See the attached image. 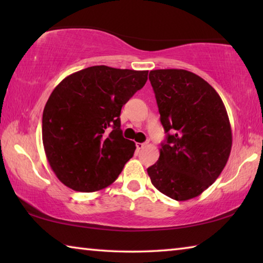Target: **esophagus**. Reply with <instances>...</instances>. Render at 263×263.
<instances>
[{"label":"esophagus","instance_id":"1","mask_svg":"<svg viewBox=\"0 0 263 263\" xmlns=\"http://www.w3.org/2000/svg\"><path fill=\"white\" fill-rule=\"evenodd\" d=\"M146 142H138V144L136 145L137 146V149H142L144 147H146Z\"/></svg>","mask_w":263,"mask_h":263}]
</instances>
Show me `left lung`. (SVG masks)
I'll use <instances>...</instances> for the list:
<instances>
[{
	"instance_id": "1",
	"label": "left lung",
	"mask_w": 263,
	"mask_h": 263,
	"mask_svg": "<svg viewBox=\"0 0 263 263\" xmlns=\"http://www.w3.org/2000/svg\"><path fill=\"white\" fill-rule=\"evenodd\" d=\"M149 81L167 138L148 176L160 193L188 201L208 189L226 166L232 148L228 111L215 89L189 70H151Z\"/></svg>"
}]
</instances>
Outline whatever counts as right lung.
Returning a JSON list of instances; mask_svg holds the SVG:
<instances>
[{
  "label": "right lung",
  "mask_w": 263,
  "mask_h": 263,
  "mask_svg": "<svg viewBox=\"0 0 263 263\" xmlns=\"http://www.w3.org/2000/svg\"><path fill=\"white\" fill-rule=\"evenodd\" d=\"M148 70L92 66L58 84L43 112L47 161L66 186L81 193L110 185L133 157L123 137L122 106L145 86Z\"/></svg>",
  "instance_id": "obj_1"
}]
</instances>
